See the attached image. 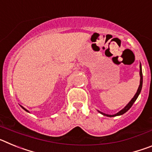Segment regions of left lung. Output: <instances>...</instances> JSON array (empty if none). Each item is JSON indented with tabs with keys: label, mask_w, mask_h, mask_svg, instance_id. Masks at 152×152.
I'll return each instance as SVG.
<instances>
[{
	"label": "left lung",
	"mask_w": 152,
	"mask_h": 152,
	"mask_svg": "<svg viewBox=\"0 0 152 152\" xmlns=\"http://www.w3.org/2000/svg\"><path fill=\"white\" fill-rule=\"evenodd\" d=\"M139 74H140V84H139V88H138V91H137L136 94H135V96H134V97L132 98L131 100V101L129 102V103L127 104V105L125 107V108H123L122 110L119 111V113H117L116 114H115V115H108V114H105V113H103L100 112V113H102L103 115H104V116H109V117H113V116H120V115H123V114H124L125 113L127 112V111L129 110L130 108L132 107V106L133 105L134 102L136 100V99L138 98V96H139V94H140L141 91H142V67H141V64H140V72H139Z\"/></svg>",
	"instance_id": "obj_1"
}]
</instances>
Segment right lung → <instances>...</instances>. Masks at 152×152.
I'll list each match as a JSON object with an SVG mask.
<instances>
[{
  "mask_svg": "<svg viewBox=\"0 0 152 152\" xmlns=\"http://www.w3.org/2000/svg\"><path fill=\"white\" fill-rule=\"evenodd\" d=\"M22 108H23V110H26V111H27V112H28V110H26V109L24 108V107H22Z\"/></svg>",
  "mask_w": 152,
  "mask_h": 152,
  "instance_id": "right-lung-1",
  "label": "right lung"
}]
</instances>
